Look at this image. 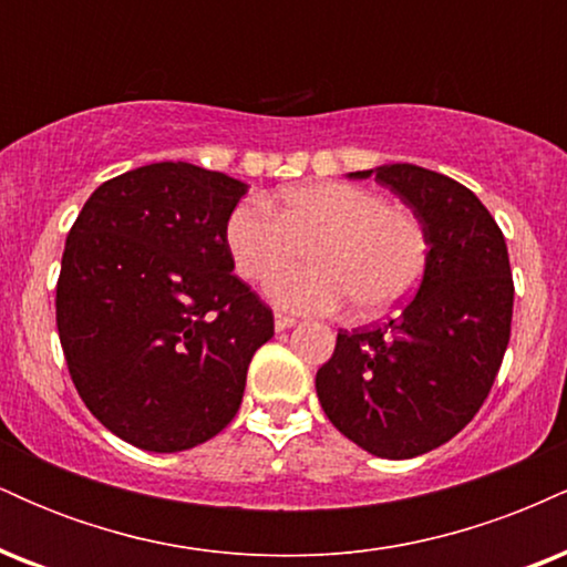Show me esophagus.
Masks as SVG:
<instances>
[{
  "instance_id": "esophagus-1",
  "label": "esophagus",
  "mask_w": 567,
  "mask_h": 567,
  "mask_svg": "<svg viewBox=\"0 0 567 567\" xmlns=\"http://www.w3.org/2000/svg\"><path fill=\"white\" fill-rule=\"evenodd\" d=\"M296 324V317H288V315H275V328L277 330H288Z\"/></svg>"
}]
</instances>
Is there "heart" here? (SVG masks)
<instances>
[{
  "mask_svg": "<svg viewBox=\"0 0 567 567\" xmlns=\"http://www.w3.org/2000/svg\"><path fill=\"white\" fill-rule=\"evenodd\" d=\"M226 243L245 279H264L312 247L315 267L276 270L264 288L296 315H330L351 298L357 315L381 317L413 296L429 264L426 229L410 207L343 181L292 186L279 210L264 199L239 202Z\"/></svg>",
  "mask_w": 567,
  "mask_h": 567,
  "instance_id": "b5f03b06",
  "label": "heart"
}]
</instances>
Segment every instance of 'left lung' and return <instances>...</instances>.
Wrapping results in <instances>:
<instances>
[{
  "instance_id": "1",
  "label": "left lung",
  "mask_w": 567,
  "mask_h": 567,
  "mask_svg": "<svg viewBox=\"0 0 567 567\" xmlns=\"http://www.w3.org/2000/svg\"><path fill=\"white\" fill-rule=\"evenodd\" d=\"M394 192L424 224L419 292L389 322L338 330L317 396L343 437L379 458H415L455 437L491 392L512 333L504 234L466 186L419 165L349 173Z\"/></svg>"
}]
</instances>
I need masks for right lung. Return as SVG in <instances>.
<instances>
[{
	"label": "right lung",
	"mask_w": 567,
	"mask_h": 567,
	"mask_svg": "<svg viewBox=\"0 0 567 567\" xmlns=\"http://www.w3.org/2000/svg\"><path fill=\"white\" fill-rule=\"evenodd\" d=\"M245 192L224 173L154 162L97 186L71 226L55 290L71 381L141 451L216 437L275 336L269 306L231 275L226 224Z\"/></svg>",
	"instance_id": "obj_1"
}]
</instances>
